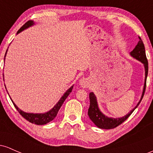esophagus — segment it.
<instances>
[{
	"instance_id": "obj_1",
	"label": "esophagus",
	"mask_w": 153,
	"mask_h": 153,
	"mask_svg": "<svg viewBox=\"0 0 153 153\" xmlns=\"http://www.w3.org/2000/svg\"><path fill=\"white\" fill-rule=\"evenodd\" d=\"M79 85L82 88H88L90 85V80L88 78H82L79 81Z\"/></svg>"
}]
</instances>
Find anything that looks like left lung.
<instances>
[{
  "label": "left lung",
  "instance_id": "8db88e82",
  "mask_svg": "<svg viewBox=\"0 0 153 153\" xmlns=\"http://www.w3.org/2000/svg\"><path fill=\"white\" fill-rule=\"evenodd\" d=\"M139 39H140V40H139L137 45H136L135 48L129 54H130V55L133 58L137 59L140 62L143 63L144 68H145V82H144L143 94H142L140 100L139 101L137 104L136 105V106L132 110H131L127 114H126L122 117H119V118H113V117H107V116L103 114L102 112L101 111V110L99 108V105H98L96 96H95L94 93L91 92L89 94L90 106H89L88 114V117L91 119V120L94 123L95 125L97 127L100 128V129H110L118 127L119 124L124 122L131 114V113L139 106L140 103L141 102L142 99H143L144 94H145V88H146V80L147 77V73H148V62H147L146 54H145L144 44L143 41H142L141 38L140 37Z\"/></svg>",
  "mask_w": 153,
  "mask_h": 153
}]
</instances>
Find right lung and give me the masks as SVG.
Segmentation results:
<instances>
[{
	"label": "right lung",
	"mask_w": 153,
	"mask_h": 153,
	"mask_svg": "<svg viewBox=\"0 0 153 153\" xmlns=\"http://www.w3.org/2000/svg\"><path fill=\"white\" fill-rule=\"evenodd\" d=\"M34 24H35V23L34 21H32V20L29 21V22H26V24H24L22 27H21V29H19L18 31H17V34H19L20 32H22V31L28 29V28L30 27V26H32L33 25H34ZM7 51H8V49H7L6 54H5L4 61H5V58H6ZM73 85H72L70 88H68V90L66 91V92H65V94H63V96H62V97L60 98V99L59 100L58 102L54 105V106L53 107V108H51L50 111H48L47 112H45V113H41V114L26 113V112H24V111H23L22 110H21L20 108H19V107L15 104V103L12 101V99H10V100H11L12 102H13V105H14L15 108H16L17 111H19V113L20 114L22 115L24 119H26V120L29 121V122L32 123V124H37V125H44V124H47V123L50 122L51 121H52L54 118H55L56 116H57V113H58L59 108H60V107L62 106V103H64V101H65L67 97H68V96H69V94L71 93L72 90H73Z\"/></svg>",
	"instance_id": "add662e5"
}]
</instances>
